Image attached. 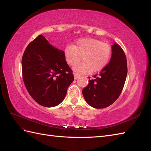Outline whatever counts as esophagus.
Here are the masks:
<instances>
[{
	"instance_id": "obj_1",
	"label": "esophagus",
	"mask_w": 151,
	"mask_h": 151,
	"mask_svg": "<svg viewBox=\"0 0 151 151\" xmlns=\"http://www.w3.org/2000/svg\"><path fill=\"white\" fill-rule=\"evenodd\" d=\"M74 79H77L80 77V75L76 74V73H74Z\"/></svg>"
}]
</instances>
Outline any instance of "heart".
Here are the masks:
<instances>
[{
    "label": "heart",
    "mask_w": 151,
    "mask_h": 151,
    "mask_svg": "<svg viewBox=\"0 0 151 151\" xmlns=\"http://www.w3.org/2000/svg\"><path fill=\"white\" fill-rule=\"evenodd\" d=\"M111 53L108 44L91 38L79 39L74 46H68L63 51L66 62L71 66L78 63L83 57L84 62L73 68L78 74H89L103 70L108 63Z\"/></svg>",
    "instance_id": "b5f03b06"
}]
</instances>
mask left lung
I'll list each match as a JSON object with an SVG mask.
<instances>
[{"label": "left lung", "instance_id": "left-lung-1", "mask_svg": "<svg viewBox=\"0 0 151 151\" xmlns=\"http://www.w3.org/2000/svg\"><path fill=\"white\" fill-rule=\"evenodd\" d=\"M111 50L110 61L95 79L89 81L88 85L83 90L87 103L95 108H104L112 104L119 97L125 83V54L117 43L111 45Z\"/></svg>", "mask_w": 151, "mask_h": 151}]
</instances>
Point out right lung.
Wrapping results in <instances>:
<instances>
[{
  "instance_id": "add662e5",
  "label": "right lung",
  "mask_w": 151,
  "mask_h": 151,
  "mask_svg": "<svg viewBox=\"0 0 151 151\" xmlns=\"http://www.w3.org/2000/svg\"><path fill=\"white\" fill-rule=\"evenodd\" d=\"M22 78L29 94L45 107H54L64 99L74 80L63 51L39 35L26 47L22 58Z\"/></svg>"
}]
</instances>
